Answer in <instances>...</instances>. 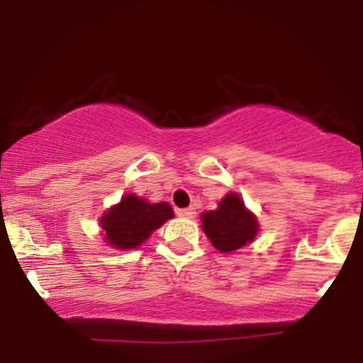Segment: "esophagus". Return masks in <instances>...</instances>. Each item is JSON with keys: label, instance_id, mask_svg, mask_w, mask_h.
I'll return each instance as SVG.
<instances>
[{"label": "esophagus", "instance_id": "obj_1", "mask_svg": "<svg viewBox=\"0 0 363 363\" xmlns=\"http://www.w3.org/2000/svg\"><path fill=\"white\" fill-rule=\"evenodd\" d=\"M177 216H181V218H194L196 211L193 208H182V210H177L176 211Z\"/></svg>", "mask_w": 363, "mask_h": 363}]
</instances>
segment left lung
Masks as SVG:
<instances>
[{
  "instance_id": "left-lung-1",
  "label": "left lung",
  "mask_w": 363,
  "mask_h": 363,
  "mask_svg": "<svg viewBox=\"0 0 363 363\" xmlns=\"http://www.w3.org/2000/svg\"><path fill=\"white\" fill-rule=\"evenodd\" d=\"M201 228L216 251L234 252L254 242L259 234V222L240 194L230 191L220 199L216 210L201 213Z\"/></svg>"
}]
</instances>
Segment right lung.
<instances>
[{"instance_id":"obj_1","label":"right lung","mask_w":363,"mask_h":363,"mask_svg":"<svg viewBox=\"0 0 363 363\" xmlns=\"http://www.w3.org/2000/svg\"><path fill=\"white\" fill-rule=\"evenodd\" d=\"M170 218H174V210L169 203H150L128 193L118 205H112L102 213L99 225L109 247L129 251L147 242L150 235Z\"/></svg>"}]
</instances>
